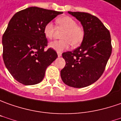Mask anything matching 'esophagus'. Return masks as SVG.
Here are the masks:
<instances>
[{
    "label": "esophagus",
    "mask_w": 121,
    "mask_h": 121,
    "mask_svg": "<svg viewBox=\"0 0 121 121\" xmlns=\"http://www.w3.org/2000/svg\"><path fill=\"white\" fill-rule=\"evenodd\" d=\"M57 55H58V56L59 57H60L62 56V53L61 52H57Z\"/></svg>",
    "instance_id": "obj_1"
}]
</instances>
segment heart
Returning <instances> with one entry per match:
<instances>
[{
  "label": "heart",
  "instance_id": "b5f03b06",
  "mask_svg": "<svg viewBox=\"0 0 121 121\" xmlns=\"http://www.w3.org/2000/svg\"><path fill=\"white\" fill-rule=\"evenodd\" d=\"M58 28L64 30L61 35L62 40H55L49 43V47L58 52H62L70 47H78L84 39L85 32L82 27L78 26L76 21L72 17L63 16L56 19ZM55 27L52 22H48L44 26V35L48 39H52L55 36Z\"/></svg>",
  "mask_w": 121,
  "mask_h": 121
}]
</instances>
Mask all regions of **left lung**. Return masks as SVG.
<instances>
[{"mask_svg":"<svg viewBox=\"0 0 121 121\" xmlns=\"http://www.w3.org/2000/svg\"><path fill=\"white\" fill-rule=\"evenodd\" d=\"M68 13L81 22L85 36L79 47L62 53L66 65L60 77L65 85L83 88L96 82L103 73L111 55V38L97 17L86 13Z\"/></svg>","mask_w":121,"mask_h":121,"instance_id":"1","label":"left lung"}]
</instances>
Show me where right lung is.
I'll list each match as a JSON object with an SVG mask.
<instances>
[{"instance_id":"obj_1","label":"right lung","mask_w":121,"mask_h":121,"mask_svg":"<svg viewBox=\"0 0 121 121\" xmlns=\"http://www.w3.org/2000/svg\"><path fill=\"white\" fill-rule=\"evenodd\" d=\"M62 12L32 6L18 12L2 36L3 60L13 78L25 85L43 81L46 69L57 58L48 41L44 26Z\"/></svg>"}]
</instances>
